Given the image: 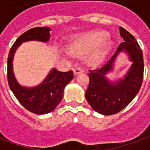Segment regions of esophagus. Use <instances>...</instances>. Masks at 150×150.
Instances as JSON below:
<instances>
[{"mask_svg":"<svg viewBox=\"0 0 150 150\" xmlns=\"http://www.w3.org/2000/svg\"><path fill=\"white\" fill-rule=\"evenodd\" d=\"M83 72H84V69L80 67H76L74 69V75H77V74H81V73H83Z\"/></svg>","mask_w":150,"mask_h":150,"instance_id":"1","label":"esophagus"}]
</instances>
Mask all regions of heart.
<instances>
[{
	"mask_svg": "<svg viewBox=\"0 0 150 150\" xmlns=\"http://www.w3.org/2000/svg\"><path fill=\"white\" fill-rule=\"evenodd\" d=\"M106 32H88L77 36L69 45V50L76 55L88 52L87 59L91 64L102 62L109 53L112 43L106 40Z\"/></svg>",
	"mask_w": 150,
	"mask_h": 150,
	"instance_id": "obj_1",
	"label": "heart"
}]
</instances>
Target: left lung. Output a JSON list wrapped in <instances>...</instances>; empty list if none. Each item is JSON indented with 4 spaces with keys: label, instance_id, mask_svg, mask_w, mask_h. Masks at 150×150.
Segmentation results:
<instances>
[{
    "label": "left lung",
    "instance_id": "left-lung-1",
    "mask_svg": "<svg viewBox=\"0 0 150 150\" xmlns=\"http://www.w3.org/2000/svg\"><path fill=\"white\" fill-rule=\"evenodd\" d=\"M119 30L125 42L104 66L88 73L89 85L86 98L92 108L102 115H112L125 108L138 93L142 84V51L133 35L122 27ZM121 52L127 54L132 64L122 79L111 81L106 75L114 69L115 59Z\"/></svg>",
    "mask_w": 150,
    "mask_h": 150
}]
</instances>
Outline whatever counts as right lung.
I'll use <instances>...</instances> for the list:
<instances>
[{"instance_id": "right-lung-1", "label": "right lung", "mask_w": 150, "mask_h": 150, "mask_svg": "<svg viewBox=\"0 0 150 150\" xmlns=\"http://www.w3.org/2000/svg\"><path fill=\"white\" fill-rule=\"evenodd\" d=\"M49 27H37L20 36L11 48L8 57V82L19 102L26 110L36 114H46L55 110L63 98L65 86L74 78L73 71L60 72L53 68L42 82L33 86H23L17 81L13 72L14 54L24 42L37 40L48 42L50 39Z\"/></svg>"}]
</instances>
